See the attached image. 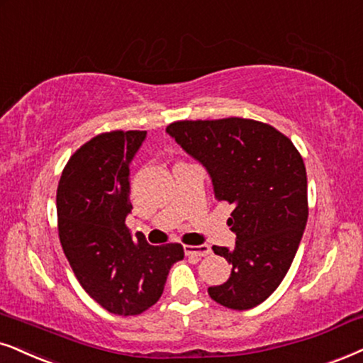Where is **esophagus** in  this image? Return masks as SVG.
I'll list each match as a JSON object with an SVG mask.
<instances>
[{"label":"esophagus","instance_id":"1","mask_svg":"<svg viewBox=\"0 0 363 363\" xmlns=\"http://www.w3.org/2000/svg\"><path fill=\"white\" fill-rule=\"evenodd\" d=\"M184 253L187 256H208L211 253V247L208 245L199 246H184Z\"/></svg>","mask_w":363,"mask_h":363}]
</instances>
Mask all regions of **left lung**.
Instances as JSON below:
<instances>
[{
    "mask_svg": "<svg viewBox=\"0 0 363 363\" xmlns=\"http://www.w3.org/2000/svg\"><path fill=\"white\" fill-rule=\"evenodd\" d=\"M166 132L203 164L216 199L235 206L228 219L235 247L213 246L233 264L231 277L209 286V296L233 310L263 303L290 269L308 219L300 152L277 128L250 118L181 121Z\"/></svg>",
    "mask_w": 363,
    "mask_h": 363,
    "instance_id": "obj_1",
    "label": "left lung"
}]
</instances>
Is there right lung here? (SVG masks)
Wrapping results in <instances>:
<instances>
[{"label": "right lung", "instance_id": "add662e5", "mask_svg": "<svg viewBox=\"0 0 363 363\" xmlns=\"http://www.w3.org/2000/svg\"><path fill=\"white\" fill-rule=\"evenodd\" d=\"M145 137V130L94 137L68 160L57 191L60 242L73 273L99 305L123 316L157 303L169 269L184 258L177 242L150 246L125 226L130 162Z\"/></svg>", "mask_w": 363, "mask_h": 363}]
</instances>
